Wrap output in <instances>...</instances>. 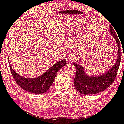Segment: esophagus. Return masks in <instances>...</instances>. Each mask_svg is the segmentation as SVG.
<instances>
[{"label": "esophagus", "instance_id": "34e87169", "mask_svg": "<svg viewBox=\"0 0 124 124\" xmlns=\"http://www.w3.org/2000/svg\"><path fill=\"white\" fill-rule=\"evenodd\" d=\"M74 60V57L72 56V55H68L66 58V62L70 64L71 62H72L73 60Z\"/></svg>", "mask_w": 124, "mask_h": 124}]
</instances>
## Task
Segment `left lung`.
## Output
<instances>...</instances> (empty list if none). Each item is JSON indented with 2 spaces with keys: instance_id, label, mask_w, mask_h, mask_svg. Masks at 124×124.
<instances>
[{
  "instance_id": "left-lung-1",
  "label": "left lung",
  "mask_w": 124,
  "mask_h": 124,
  "mask_svg": "<svg viewBox=\"0 0 124 124\" xmlns=\"http://www.w3.org/2000/svg\"><path fill=\"white\" fill-rule=\"evenodd\" d=\"M114 28L110 25L111 36L116 41L118 46V53L116 62L108 70L101 75H89L86 73L84 67L81 65L75 62L73 63L76 69L74 81V87L81 94H93L103 92L110 87L114 81L121 60V46L120 40Z\"/></svg>"
}]
</instances>
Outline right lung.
Wrapping results in <instances>:
<instances>
[{
  "instance_id": "add662e5",
  "label": "right lung",
  "mask_w": 124,
  "mask_h": 124,
  "mask_svg": "<svg viewBox=\"0 0 124 124\" xmlns=\"http://www.w3.org/2000/svg\"><path fill=\"white\" fill-rule=\"evenodd\" d=\"M65 64L66 60L64 59L51 66L40 76L33 78L21 76L14 70L11 65L9 66L12 76L19 87L27 92L40 94L46 92L50 88L54 81L57 73Z\"/></svg>"
}]
</instances>
